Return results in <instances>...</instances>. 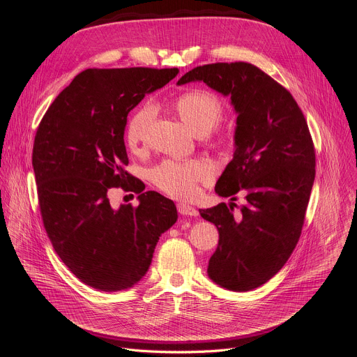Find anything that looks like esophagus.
<instances>
[{"label":"esophagus","instance_id":"34e87169","mask_svg":"<svg viewBox=\"0 0 357 357\" xmlns=\"http://www.w3.org/2000/svg\"><path fill=\"white\" fill-rule=\"evenodd\" d=\"M176 208H178V212L183 216H197L199 215L197 209H195L193 206L186 205V203H178Z\"/></svg>","mask_w":357,"mask_h":357}]
</instances>
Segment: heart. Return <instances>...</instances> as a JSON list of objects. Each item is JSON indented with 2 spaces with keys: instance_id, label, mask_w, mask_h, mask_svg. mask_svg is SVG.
Masks as SVG:
<instances>
[{
  "instance_id": "1",
  "label": "heart",
  "mask_w": 357,
  "mask_h": 357,
  "mask_svg": "<svg viewBox=\"0 0 357 357\" xmlns=\"http://www.w3.org/2000/svg\"><path fill=\"white\" fill-rule=\"evenodd\" d=\"M178 117L197 135L206 137L222 120L223 106L213 94L203 90H189L179 94L172 103ZM155 117L152 106L139 107L128 120L126 141L130 149H139L148 137ZM212 165L205 160H167L151 171L154 183L165 193L189 199L196 193V183L212 175Z\"/></svg>"
}]
</instances>
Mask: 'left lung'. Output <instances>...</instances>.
Listing matches in <instances>:
<instances>
[{
	"label": "left lung",
	"mask_w": 357,
	"mask_h": 357,
	"mask_svg": "<svg viewBox=\"0 0 357 357\" xmlns=\"http://www.w3.org/2000/svg\"><path fill=\"white\" fill-rule=\"evenodd\" d=\"M203 82L237 114L234 154L215 190L245 203L199 209L219 230L208 275L222 288L244 292L273 278L301 236L315 179V149L296 101L280 83L251 63H212L185 73L178 86Z\"/></svg>",
	"instance_id": "8db88e82"
}]
</instances>
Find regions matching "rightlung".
<instances>
[{"label": "right lung", "instance_id": "obj_1", "mask_svg": "<svg viewBox=\"0 0 357 357\" xmlns=\"http://www.w3.org/2000/svg\"><path fill=\"white\" fill-rule=\"evenodd\" d=\"M174 69H87L45 113L32 167L47 237L66 267L86 285L114 292L148 271L162 233L178 219L175 203L146 190L124 171L128 113L167 83ZM139 193V206L113 208L107 192Z\"/></svg>", "mask_w": 357, "mask_h": 357}]
</instances>
